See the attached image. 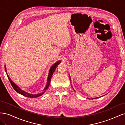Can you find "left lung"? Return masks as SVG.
<instances>
[{
  "label": "left lung",
  "mask_w": 125,
  "mask_h": 125,
  "mask_svg": "<svg viewBox=\"0 0 125 125\" xmlns=\"http://www.w3.org/2000/svg\"><path fill=\"white\" fill-rule=\"evenodd\" d=\"M97 98H99V97H96V98H94V99H97Z\"/></svg>",
  "instance_id": "left-lung-1"
}]
</instances>
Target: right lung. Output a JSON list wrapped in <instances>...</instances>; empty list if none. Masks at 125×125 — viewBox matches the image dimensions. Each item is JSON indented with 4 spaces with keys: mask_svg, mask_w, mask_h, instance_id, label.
I'll list each match as a JSON object with an SVG mask.
<instances>
[{
    "mask_svg": "<svg viewBox=\"0 0 125 125\" xmlns=\"http://www.w3.org/2000/svg\"><path fill=\"white\" fill-rule=\"evenodd\" d=\"M60 61H58L57 62H56L54 65L52 66L51 68V69L50 70V73H49V74H48V79H47V84H46V87H45V88L43 90V92L42 93H39V94H29L28 93H26L25 92V91H24L22 90L20 88H19V87L14 83L11 80V79L9 78V75H8V74H7V70H6V66H5V71H6V73H7V77H8V78L9 79V80L10 82V83L11 84V85H12V86L13 87V88L14 89V90L16 91V92H17L18 93H19V94H21V95H23L24 96H26V97H31V98H33V97H39L41 95H42V94H43L46 91V90L47 89V88H48L49 85H50V82H51V78H52V75L53 74V73L55 71V69L57 67V66H58L59 64L60 63Z\"/></svg>",
    "mask_w": 125,
    "mask_h": 125,
    "instance_id": "obj_1",
    "label": "right lung"
}]
</instances>
